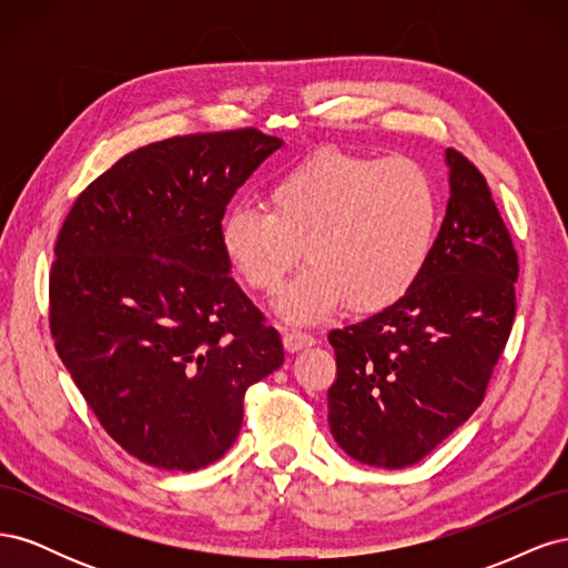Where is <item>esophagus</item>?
Returning <instances> with one entry per match:
<instances>
[{
	"label": "esophagus",
	"mask_w": 568,
	"mask_h": 568,
	"mask_svg": "<svg viewBox=\"0 0 568 568\" xmlns=\"http://www.w3.org/2000/svg\"><path fill=\"white\" fill-rule=\"evenodd\" d=\"M315 346V336L307 334V332H301V329H288L284 334V348L288 353H298L303 348H311Z\"/></svg>",
	"instance_id": "obj_1"
}]
</instances>
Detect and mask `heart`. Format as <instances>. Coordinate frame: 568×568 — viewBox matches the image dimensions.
I'll return each instance as SVG.
<instances>
[{"instance_id":"1","label":"heart","mask_w":568,"mask_h":568,"mask_svg":"<svg viewBox=\"0 0 568 568\" xmlns=\"http://www.w3.org/2000/svg\"><path fill=\"white\" fill-rule=\"evenodd\" d=\"M438 196L407 159H365L320 149L286 168L265 192V211L234 205L217 239L227 265L255 294H277L286 322H320L351 303L376 313L417 284L432 257Z\"/></svg>"}]
</instances>
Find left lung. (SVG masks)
<instances>
[{"label": "left lung", "instance_id": "1", "mask_svg": "<svg viewBox=\"0 0 568 568\" xmlns=\"http://www.w3.org/2000/svg\"><path fill=\"white\" fill-rule=\"evenodd\" d=\"M445 163L448 209L417 284L329 334L332 436L369 467H409L474 415L517 313V251L486 178L455 149Z\"/></svg>", "mask_w": 568, "mask_h": 568}]
</instances>
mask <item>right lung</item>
Here are the masks:
<instances>
[{"instance_id":"add662e5","label":"right lung","mask_w":568,"mask_h":568,"mask_svg":"<svg viewBox=\"0 0 568 568\" xmlns=\"http://www.w3.org/2000/svg\"><path fill=\"white\" fill-rule=\"evenodd\" d=\"M282 144L244 128L142 146L84 189L59 232L57 353L106 434L156 469L225 455L246 388L284 363L217 239L236 189Z\"/></svg>"}]
</instances>
